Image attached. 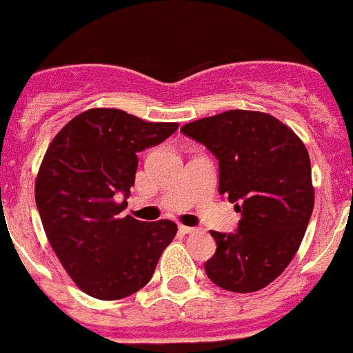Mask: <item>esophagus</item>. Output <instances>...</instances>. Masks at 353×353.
I'll list each match as a JSON object with an SVG mask.
<instances>
[{"label": "esophagus", "mask_w": 353, "mask_h": 353, "mask_svg": "<svg viewBox=\"0 0 353 353\" xmlns=\"http://www.w3.org/2000/svg\"><path fill=\"white\" fill-rule=\"evenodd\" d=\"M179 230H180V232H182V233H185V235H191V233L198 232V228H192V226H180Z\"/></svg>", "instance_id": "34e87169"}]
</instances>
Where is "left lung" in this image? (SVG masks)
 <instances>
[{
    "mask_svg": "<svg viewBox=\"0 0 353 353\" xmlns=\"http://www.w3.org/2000/svg\"><path fill=\"white\" fill-rule=\"evenodd\" d=\"M219 161V194L242 215L235 233L210 232L215 254L205 272L219 288L251 293L293 260L314 205L304 143L277 118L232 109L180 129Z\"/></svg>",
    "mask_w": 353,
    "mask_h": 353,
    "instance_id": "obj_1",
    "label": "left lung"
}]
</instances>
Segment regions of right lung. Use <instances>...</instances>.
<instances>
[{"label": "right lung", "mask_w": 353, "mask_h": 353, "mask_svg": "<svg viewBox=\"0 0 353 353\" xmlns=\"http://www.w3.org/2000/svg\"><path fill=\"white\" fill-rule=\"evenodd\" d=\"M179 123H152L120 109H88L49 145L35 201L56 256L84 293L118 301L152 279L176 235L173 221L121 215L138 170V152L168 139Z\"/></svg>", "instance_id": "1"}]
</instances>
